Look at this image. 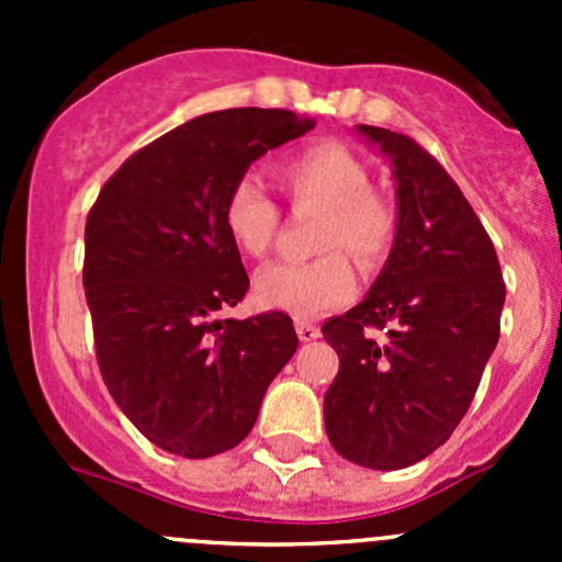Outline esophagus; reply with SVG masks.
Returning <instances> with one entry per match:
<instances>
[{"label":"esophagus","instance_id":"1","mask_svg":"<svg viewBox=\"0 0 562 562\" xmlns=\"http://www.w3.org/2000/svg\"><path fill=\"white\" fill-rule=\"evenodd\" d=\"M296 334L302 342H313V339L321 337V328L310 321H296Z\"/></svg>","mask_w":562,"mask_h":562}]
</instances>
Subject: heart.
<instances>
[{"label": "heart", "instance_id": "obj_1", "mask_svg": "<svg viewBox=\"0 0 562 562\" xmlns=\"http://www.w3.org/2000/svg\"><path fill=\"white\" fill-rule=\"evenodd\" d=\"M277 181L299 206L323 209L315 247L326 255L307 263H271L255 277V299L269 310L307 321L356 293V271L348 255L361 266H378L396 236V212L386 195L372 190L370 168L350 149L334 140L313 144L277 166ZM280 212L263 187L239 179L225 198V228L231 241L263 258L274 245Z\"/></svg>", "mask_w": 562, "mask_h": 562}]
</instances>
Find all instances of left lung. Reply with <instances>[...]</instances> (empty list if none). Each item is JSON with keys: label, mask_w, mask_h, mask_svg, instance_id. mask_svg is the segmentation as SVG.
<instances>
[{"label": "left lung", "mask_w": 562, "mask_h": 562, "mask_svg": "<svg viewBox=\"0 0 562 562\" xmlns=\"http://www.w3.org/2000/svg\"><path fill=\"white\" fill-rule=\"evenodd\" d=\"M356 133L391 162L396 236L364 302L323 323L339 356L323 422L339 457L400 470L443 446L468 413L501 337L506 285L446 168L402 133Z\"/></svg>", "instance_id": "left-lung-1"}]
</instances>
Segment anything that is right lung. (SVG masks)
Wrapping results in <instances>:
<instances>
[{
	"label": "right lung",
	"instance_id": "1",
	"mask_svg": "<svg viewBox=\"0 0 562 562\" xmlns=\"http://www.w3.org/2000/svg\"><path fill=\"white\" fill-rule=\"evenodd\" d=\"M313 127L280 108L203 113L135 151L89 212L83 288L100 372L124 416L168 454L239 446L296 353L285 313L217 317L249 288L225 198L258 157Z\"/></svg>",
	"mask_w": 562,
	"mask_h": 562
}]
</instances>
